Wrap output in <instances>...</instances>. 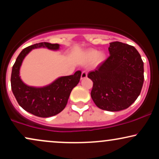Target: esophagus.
Returning <instances> with one entry per match:
<instances>
[{"instance_id":"esophagus-1","label":"esophagus","mask_w":159,"mask_h":159,"mask_svg":"<svg viewBox=\"0 0 159 159\" xmlns=\"http://www.w3.org/2000/svg\"><path fill=\"white\" fill-rule=\"evenodd\" d=\"M87 77V72H85V71H84V72H82L81 73V79H84Z\"/></svg>"}]
</instances>
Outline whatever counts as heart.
Wrapping results in <instances>:
<instances>
[{
	"label": "heart",
	"instance_id": "obj_1",
	"mask_svg": "<svg viewBox=\"0 0 159 159\" xmlns=\"http://www.w3.org/2000/svg\"><path fill=\"white\" fill-rule=\"evenodd\" d=\"M84 58L86 61H90L96 59V63L97 65H100L103 63L106 60V55L102 52L99 53L98 50L96 49H91L87 51L84 53Z\"/></svg>",
	"mask_w": 159,
	"mask_h": 159
}]
</instances>
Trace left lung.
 <instances>
[{
	"instance_id": "obj_1",
	"label": "left lung",
	"mask_w": 159,
	"mask_h": 159,
	"mask_svg": "<svg viewBox=\"0 0 159 159\" xmlns=\"http://www.w3.org/2000/svg\"><path fill=\"white\" fill-rule=\"evenodd\" d=\"M110 57L88 78L93 82L91 97L100 109L120 111L134 102L143 84V62L134 46L110 43Z\"/></svg>"
}]
</instances>
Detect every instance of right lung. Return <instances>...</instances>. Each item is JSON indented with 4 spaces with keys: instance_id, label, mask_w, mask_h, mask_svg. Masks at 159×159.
Returning a JSON list of instances; mask_svg holds the SVG:
<instances>
[{
    "instance_id": "1",
    "label": "right lung",
    "mask_w": 159,
    "mask_h": 159,
    "mask_svg": "<svg viewBox=\"0 0 159 159\" xmlns=\"http://www.w3.org/2000/svg\"><path fill=\"white\" fill-rule=\"evenodd\" d=\"M59 44L40 43L21 51L14 63L11 75V87L19 105L24 110L39 117H49L61 113L66 105L72 89L79 83L81 72L61 76L43 87L29 86L21 80L20 69L24 59L33 49L48 48L58 51Z\"/></svg>"
}]
</instances>
